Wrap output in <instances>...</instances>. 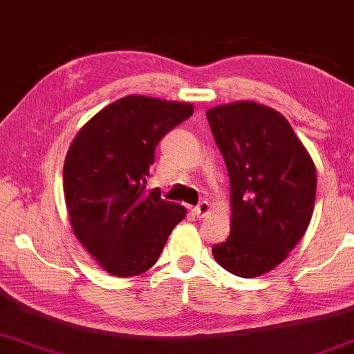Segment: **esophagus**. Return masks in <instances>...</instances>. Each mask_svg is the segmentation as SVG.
<instances>
[{
    "label": "esophagus",
    "instance_id": "obj_1",
    "mask_svg": "<svg viewBox=\"0 0 354 354\" xmlns=\"http://www.w3.org/2000/svg\"><path fill=\"white\" fill-rule=\"evenodd\" d=\"M207 212H209V204H207V201H201L193 209V214L196 216V218H204Z\"/></svg>",
    "mask_w": 354,
    "mask_h": 354
}]
</instances>
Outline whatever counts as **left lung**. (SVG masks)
Wrapping results in <instances>:
<instances>
[{"label":"left lung","mask_w":354,"mask_h":354,"mask_svg":"<svg viewBox=\"0 0 354 354\" xmlns=\"http://www.w3.org/2000/svg\"><path fill=\"white\" fill-rule=\"evenodd\" d=\"M231 183L232 223L212 245L223 269L252 279L274 269L299 244L312 219L317 171L290 123L254 102L206 112Z\"/></svg>","instance_id":"left-lung-1"}]
</instances>
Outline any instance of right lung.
<instances>
[{"mask_svg":"<svg viewBox=\"0 0 354 354\" xmlns=\"http://www.w3.org/2000/svg\"><path fill=\"white\" fill-rule=\"evenodd\" d=\"M193 105L129 95L92 117L64 161V196L75 236L102 269L117 277L147 272L186 209L165 203L147 180L155 148Z\"/></svg>","mask_w":354,"mask_h":354,"instance_id":"right-lung-1","label":"right lung"}]
</instances>
